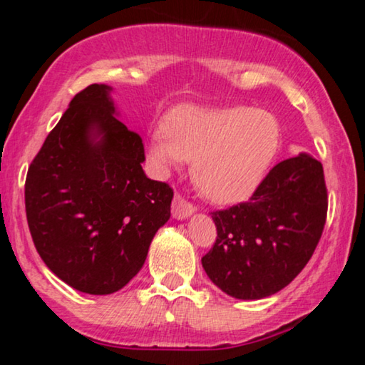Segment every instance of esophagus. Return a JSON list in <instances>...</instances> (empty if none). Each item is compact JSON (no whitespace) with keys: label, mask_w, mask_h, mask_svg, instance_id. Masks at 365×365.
<instances>
[{"label":"esophagus","mask_w":365,"mask_h":365,"mask_svg":"<svg viewBox=\"0 0 365 365\" xmlns=\"http://www.w3.org/2000/svg\"><path fill=\"white\" fill-rule=\"evenodd\" d=\"M196 211L194 204H191L189 201H186L181 194H176L173 199V216L176 219H184Z\"/></svg>","instance_id":"34e87169"}]
</instances>
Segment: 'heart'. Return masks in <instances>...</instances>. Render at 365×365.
I'll use <instances>...</instances> for the list:
<instances>
[{"label":"heart","mask_w":365,"mask_h":365,"mask_svg":"<svg viewBox=\"0 0 365 365\" xmlns=\"http://www.w3.org/2000/svg\"><path fill=\"white\" fill-rule=\"evenodd\" d=\"M149 154L161 169L192 161V181L209 201L236 204L256 191L281 146L274 114L251 108L182 106L168 114Z\"/></svg>","instance_id":"b5f03b06"}]
</instances>
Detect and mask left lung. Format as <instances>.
<instances>
[{"label":"left lung","mask_w":365,"mask_h":365,"mask_svg":"<svg viewBox=\"0 0 365 365\" xmlns=\"http://www.w3.org/2000/svg\"><path fill=\"white\" fill-rule=\"evenodd\" d=\"M217 237L201 262L236 299L272 296L306 267L327 217L322 164L309 154L276 164L251 199L211 212Z\"/></svg>","instance_id":"left-lung-1"}]
</instances>
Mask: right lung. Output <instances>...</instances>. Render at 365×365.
I'll return each instance as SVG.
<instances>
[{"label": "right lung", "instance_id": "1", "mask_svg": "<svg viewBox=\"0 0 365 365\" xmlns=\"http://www.w3.org/2000/svg\"><path fill=\"white\" fill-rule=\"evenodd\" d=\"M109 91L89 84L71 99L24 182L38 254L61 281L94 296L139 272L174 194L144 174L143 139L116 118Z\"/></svg>", "mask_w": 365, "mask_h": 365}]
</instances>
